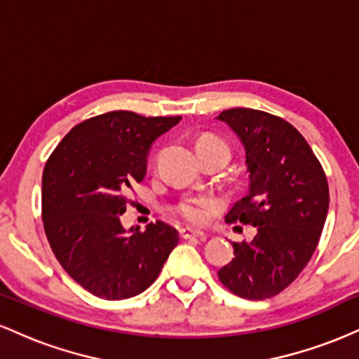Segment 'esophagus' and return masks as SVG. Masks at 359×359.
<instances>
[{
  "label": "esophagus",
  "instance_id": "obj_1",
  "mask_svg": "<svg viewBox=\"0 0 359 359\" xmlns=\"http://www.w3.org/2000/svg\"><path fill=\"white\" fill-rule=\"evenodd\" d=\"M180 238H184V240H189V238H204V233L201 229L182 228L180 229Z\"/></svg>",
  "mask_w": 359,
  "mask_h": 359
}]
</instances>
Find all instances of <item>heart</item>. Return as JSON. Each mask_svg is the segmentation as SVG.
<instances>
[{"label": "heart", "mask_w": 359, "mask_h": 359, "mask_svg": "<svg viewBox=\"0 0 359 359\" xmlns=\"http://www.w3.org/2000/svg\"><path fill=\"white\" fill-rule=\"evenodd\" d=\"M208 147H222L226 148V150H229L228 145H226L221 138L212 137V135H204V137H201L199 142H197V150ZM177 211H179L180 216L185 217V219L196 222V224H201V222H204L209 217V208L204 203H199V201H185V203L179 205Z\"/></svg>", "instance_id": "heart-1"}]
</instances>
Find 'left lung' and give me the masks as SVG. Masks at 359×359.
<instances>
[{
	"instance_id": "obj_1",
	"label": "left lung",
	"mask_w": 359,
	"mask_h": 359,
	"mask_svg": "<svg viewBox=\"0 0 359 359\" xmlns=\"http://www.w3.org/2000/svg\"><path fill=\"white\" fill-rule=\"evenodd\" d=\"M216 119L245 148L248 191L226 214L257 228L250 243H233L234 258L217 271L243 299L280 294L314 255L329 209L324 170L302 135L265 111L233 108Z\"/></svg>"
}]
</instances>
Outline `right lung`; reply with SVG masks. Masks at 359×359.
I'll use <instances>...</instances> for the list:
<instances>
[{
    "mask_svg": "<svg viewBox=\"0 0 359 359\" xmlns=\"http://www.w3.org/2000/svg\"><path fill=\"white\" fill-rule=\"evenodd\" d=\"M179 121L131 111L86 119L65 135L43 168L47 240L62 269L96 297L142 294L179 243L177 229L162 221L143 233L121 224L128 194L147 175L151 145Z\"/></svg>",
    "mask_w": 359,
    "mask_h": 359,
    "instance_id": "right-lung-1",
    "label": "right lung"
}]
</instances>
